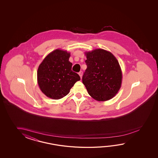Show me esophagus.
<instances>
[{
    "mask_svg": "<svg viewBox=\"0 0 158 158\" xmlns=\"http://www.w3.org/2000/svg\"><path fill=\"white\" fill-rule=\"evenodd\" d=\"M82 74H83V73H82V71H81V72H79V73H78V74H79V76H80L81 78H82Z\"/></svg>",
    "mask_w": 158,
    "mask_h": 158,
    "instance_id": "1",
    "label": "esophagus"
}]
</instances>
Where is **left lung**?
I'll use <instances>...</instances> for the list:
<instances>
[{"label": "left lung", "instance_id": "8db88e82", "mask_svg": "<svg viewBox=\"0 0 158 158\" xmlns=\"http://www.w3.org/2000/svg\"><path fill=\"white\" fill-rule=\"evenodd\" d=\"M87 68L82 83L91 97L98 101H108L114 97L121 87L122 71L114 55L97 48L85 52Z\"/></svg>", "mask_w": 158, "mask_h": 158}]
</instances>
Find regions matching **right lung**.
I'll list each match as a JSON object with an SVG mask.
<instances>
[{
	"mask_svg": "<svg viewBox=\"0 0 158 158\" xmlns=\"http://www.w3.org/2000/svg\"><path fill=\"white\" fill-rule=\"evenodd\" d=\"M71 54L56 49L44 59L37 71V82L40 90L47 97L59 99L66 96L74 84L80 80L79 75L72 71L69 61Z\"/></svg>",
	"mask_w": 158,
	"mask_h": 158,
	"instance_id": "right-lung-1",
	"label": "right lung"
}]
</instances>
